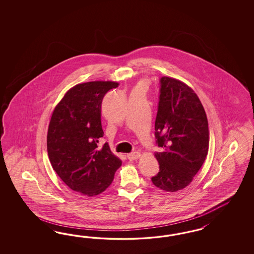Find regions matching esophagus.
Returning a JSON list of instances; mask_svg holds the SVG:
<instances>
[{
    "label": "esophagus",
    "instance_id": "obj_1",
    "mask_svg": "<svg viewBox=\"0 0 254 254\" xmlns=\"http://www.w3.org/2000/svg\"><path fill=\"white\" fill-rule=\"evenodd\" d=\"M127 159H128V160L132 161V160L138 159V157L140 156V154H139L138 152H132L130 154H127Z\"/></svg>",
    "mask_w": 254,
    "mask_h": 254
}]
</instances>
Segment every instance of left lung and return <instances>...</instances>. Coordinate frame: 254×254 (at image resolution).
<instances>
[{
  "mask_svg": "<svg viewBox=\"0 0 254 254\" xmlns=\"http://www.w3.org/2000/svg\"><path fill=\"white\" fill-rule=\"evenodd\" d=\"M154 129L159 172L152 182L167 192L182 190L202 167L209 142L207 116L191 87L174 78H160Z\"/></svg>",
  "mask_w": 254,
  "mask_h": 254,
  "instance_id": "left-lung-1",
  "label": "left lung"
}]
</instances>
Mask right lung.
Instances as JSON below:
<instances>
[{
    "instance_id": "add662e5",
    "label": "right lung",
    "mask_w": 254,
    "mask_h": 254,
    "mask_svg": "<svg viewBox=\"0 0 254 254\" xmlns=\"http://www.w3.org/2000/svg\"><path fill=\"white\" fill-rule=\"evenodd\" d=\"M116 82H88L73 86L56 106L47 132V153L57 174L73 191L97 195L112 184L122 161L100 145L101 101Z\"/></svg>"
}]
</instances>
